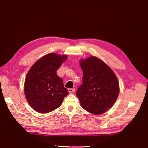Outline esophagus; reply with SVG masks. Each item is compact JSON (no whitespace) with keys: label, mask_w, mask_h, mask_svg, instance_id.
<instances>
[{"label":"esophagus","mask_w":148,"mask_h":148,"mask_svg":"<svg viewBox=\"0 0 148 148\" xmlns=\"http://www.w3.org/2000/svg\"><path fill=\"white\" fill-rule=\"evenodd\" d=\"M68 92H69V93H73L75 91V88H68Z\"/></svg>","instance_id":"1"}]
</instances>
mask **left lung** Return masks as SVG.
<instances>
[{
	"label": "left lung",
	"instance_id": "8db88e82",
	"mask_svg": "<svg viewBox=\"0 0 148 148\" xmlns=\"http://www.w3.org/2000/svg\"><path fill=\"white\" fill-rule=\"evenodd\" d=\"M83 84L76 93L82 107L93 114H102L112 106L119 93L114 71L102 60L91 56L80 62Z\"/></svg>",
	"mask_w": 148,
	"mask_h": 148
}]
</instances>
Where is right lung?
Here are the masks:
<instances>
[{"mask_svg":"<svg viewBox=\"0 0 148 148\" xmlns=\"http://www.w3.org/2000/svg\"><path fill=\"white\" fill-rule=\"evenodd\" d=\"M67 58L66 55L49 53L31 66L24 84L25 96L38 112L45 114L58 108L68 93L56 71Z\"/></svg>","mask_w":148,"mask_h":148,"instance_id":"1","label":"right lung"}]
</instances>
